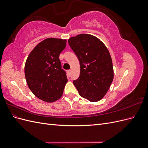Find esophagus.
I'll list each match as a JSON object with an SVG mask.
<instances>
[{
	"instance_id": "obj_1",
	"label": "esophagus",
	"mask_w": 148,
	"mask_h": 148,
	"mask_svg": "<svg viewBox=\"0 0 148 148\" xmlns=\"http://www.w3.org/2000/svg\"><path fill=\"white\" fill-rule=\"evenodd\" d=\"M67 72H68V73H69V76H70V73H71V70H69L68 71H67Z\"/></svg>"
}]
</instances>
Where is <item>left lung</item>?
I'll return each mask as SVG.
<instances>
[{
  "label": "left lung",
  "instance_id": "left-lung-1",
  "mask_svg": "<svg viewBox=\"0 0 148 148\" xmlns=\"http://www.w3.org/2000/svg\"><path fill=\"white\" fill-rule=\"evenodd\" d=\"M80 64V75L73 82L79 95L97 102L106 95L114 79L112 60L105 44L95 36L80 34L69 39Z\"/></svg>",
  "mask_w": 148,
  "mask_h": 148
}]
</instances>
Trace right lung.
I'll use <instances>...</instances> for the list:
<instances>
[{
  "mask_svg": "<svg viewBox=\"0 0 148 148\" xmlns=\"http://www.w3.org/2000/svg\"><path fill=\"white\" fill-rule=\"evenodd\" d=\"M66 43V39L47 38L33 49L26 59V83L34 95L43 101L55 102L63 95L68 79L59 55Z\"/></svg>",
  "mask_w": 148,
  "mask_h": 148,
  "instance_id": "obj_1",
  "label": "right lung"
}]
</instances>
